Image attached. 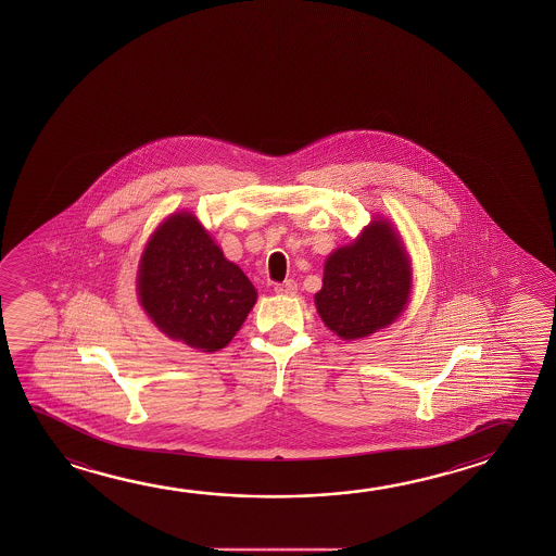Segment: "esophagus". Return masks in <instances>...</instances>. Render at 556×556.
<instances>
[{
	"instance_id": "34e87169",
	"label": "esophagus",
	"mask_w": 556,
	"mask_h": 556,
	"mask_svg": "<svg viewBox=\"0 0 556 556\" xmlns=\"http://www.w3.org/2000/svg\"><path fill=\"white\" fill-rule=\"evenodd\" d=\"M275 292L277 294H285V296H292V294H296V282L292 281V279L279 282V285H275Z\"/></svg>"
}]
</instances>
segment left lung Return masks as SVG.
Instances as JSON below:
<instances>
[{
    "label": "left lung",
    "instance_id": "obj_1",
    "mask_svg": "<svg viewBox=\"0 0 556 556\" xmlns=\"http://www.w3.org/2000/svg\"><path fill=\"white\" fill-rule=\"evenodd\" d=\"M314 301L333 333L353 341L388 328L407 306L409 255L392 223L376 219L355 242L337 248L324 265Z\"/></svg>",
    "mask_w": 556,
    "mask_h": 556
}]
</instances>
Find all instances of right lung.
<instances>
[{"label": "right lung", "instance_id": "1", "mask_svg": "<svg viewBox=\"0 0 556 556\" xmlns=\"http://www.w3.org/2000/svg\"><path fill=\"white\" fill-rule=\"evenodd\" d=\"M137 296L164 336L205 353L227 346L257 301L244 271L188 211L170 215L149 238Z\"/></svg>", "mask_w": 556, "mask_h": 556}]
</instances>
